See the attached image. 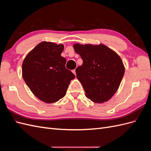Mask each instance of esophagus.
I'll return each instance as SVG.
<instances>
[{
	"mask_svg": "<svg viewBox=\"0 0 151 151\" xmlns=\"http://www.w3.org/2000/svg\"><path fill=\"white\" fill-rule=\"evenodd\" d=\"M72 72L74 73V74L75 75L76 74V70H75V69H74V70H72Z\"/></svg>",
	"mask_w": 151,
	"mask_h": 151,
	"instance_id": "obj_1",
	"label": "esophagus"
}]
</instances>
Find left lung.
I'll return each mask as SVG.
<instances>
[{
  "mask_svg": "<svg viewBox=\"0 0 151 151\" xmlns=\"http://www.w3.org/2000/svg\"><path fill=\"white\" fill-rule=\"evenodd\" d=\"M83 63L76 68L77 78L91 101L102 103L116 93L125 73V67L118 55L103 44L74 45Z\"/></svg>",
  "mask_w": 151,
  "mask_h": 151,
  "instance_id": "8db88e82",
  "label": "left lung"
}]
</instances>
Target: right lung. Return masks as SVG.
I'll return each instance as SVG.
<instances>
[{
    "mask_svg": "<svg viewBox=\"0 0 151 151\" xmlns=\"http://www.w3.org/2000/svg\"><path fill=\"white\" fill-rule=\"evenodd\" d=\"M64 46L52 42L39 43L27 55L22 65L26 84L36 97L47 103L58 101L66 94L75 75L65 68L61 56Z\"/></svg>",
    "mask_w": 151,
    "mask_h": 151,
    "instance_id": "right-lung-1",
    "label": "right lung"
}]
</instances>
